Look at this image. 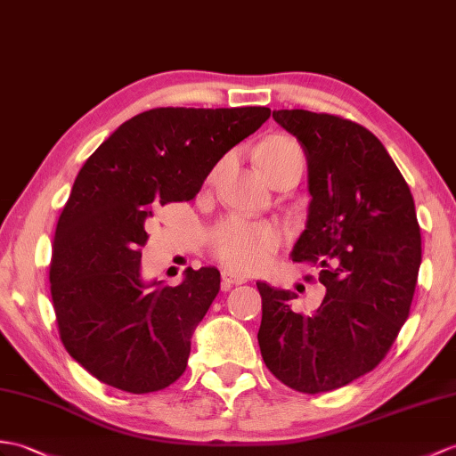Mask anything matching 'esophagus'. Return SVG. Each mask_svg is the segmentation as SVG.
<instances>
[{"label": "esophagus", "instance_id": "obj_1", "mask_svg": "<svg viewBox=\"0 0 456 456\" xmlns=\"http://www.w3.org/2000/svg\"><path fill=\"white\" fill-rule=\"evenodd\" d=\"M221 280H224V281H221V288H224V291H229L231 288H235V285H240V283L247 281L245 276H240V273H235L231 270L221 272Z\"/></svg>", "mask_w": 456, "mask_h": 456}]
</instances>
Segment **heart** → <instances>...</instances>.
<instances>
[{
    "instance_id": "b5f03b06",
    "label": "heart",
    "mask_w": 456,
    "mask_h": 456,
    "mask_svg": "<svg viewBox=\"0 0 456 456\" xmlns=\"http://www.w3.org/2000/svg\"><path fill=\"white\" fill-rule=\"evenodd\" d=\"M295 159H303L301 147L285 135L266 137L254 151V161L268 180ZM278 242V229L245 224L240 219H229L211 232V248H214L217 260L229 270L242 273L256 272L266 266Z\"/></svg>"
}]
</instances>
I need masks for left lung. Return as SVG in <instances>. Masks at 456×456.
<instances>
[{"label":"left lung","instance_id":"left-lung-1","mask_svg":"<svg viewBox=\"0 0 456 456\" xmlns=\"http://www.w3.org/2000/svg\"><path fill=\"white\" fill-rule=\"evenodd\" d=\"M297 137L309 171V216L293 262L321 268L319 309H291L293 291L258 281L264 363L283 385L319 395L373 371L406 322L421 264L416 206L377 137L352 120L273 110Z\"/></svg>","mask_w":456,"mask_h":456}]
</instances>
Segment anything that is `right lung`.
<instances>
[{
    "label": "right lung",
    "mask_w": 456,
    "mask_h": 456,
    "mask_svg": "<svg viewBox=\"0 0 456 456\" xmlns=\"http://www.w3.org/2000/svg\"><path fill=\"white\" fill-rule=\"evenodd\" d=\"M268 118L266 107L145 110L81 167L56 225L50 293L68 354L101 383L145 395L184 373L219 272L188 268L176 288L145 281V221L157 204L192 200Z\"/></svg>",
    "instance_id": "right-lung-1"
}]
</instances>
